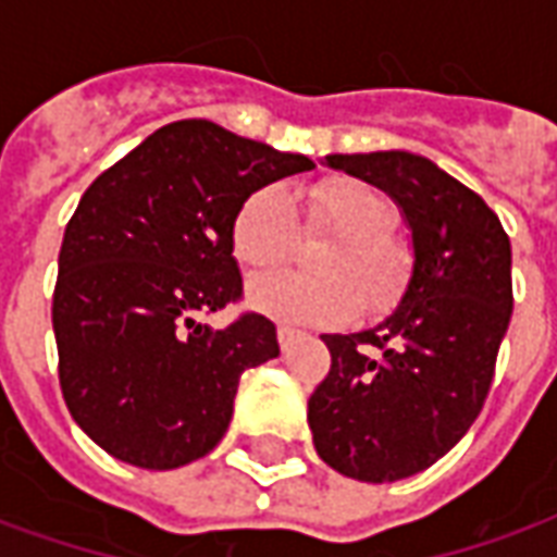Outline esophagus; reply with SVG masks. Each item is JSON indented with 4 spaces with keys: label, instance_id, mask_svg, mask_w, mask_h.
Masks as SVG:
<instances>
[{
    "label": "esophagus",
    "instance_id": "esophagus-1",
    "mask_svg": "<svg viewBox=\"0 0 557 557\" xmlns=\"http://www.w3.org/2000/svg\"><path fill=\"white\" fill-rule=\"evenodd\" d=\"M298 337H301V331H295V327H286V325L277 327V343L283 351H289Z\"/></svg>",
    "mask_w": 557,
    "mask_h": 557
}]
</instances>
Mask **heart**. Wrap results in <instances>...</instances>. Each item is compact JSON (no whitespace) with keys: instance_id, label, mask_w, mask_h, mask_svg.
<instances>
[{"instance_id":"b5f03b06","label":"heart","mask_w":557,"mask_h":557,"mask_svg":"<svg viewBox=\"0 0 557 557\" xmlns=\"http://www.w3.org/2000/svg\"><path fill=\"white\" fill-rule=\"evenodd\" d=\"M394 202L361 178H325L304 194V226L334 235L319 256V274H265L247 286V301L286 325H339L361 310L382 313L411 277V247L394 235ZM232 253L250 271L286 262L298 244V218L283 187H259L232 218Z\"/></svg>"}]
</instances>
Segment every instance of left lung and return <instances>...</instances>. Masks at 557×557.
Returning a JSON list of instances; mask_svg holds the SVG:
<instances>
[{"mask_svg": "<svg viewBox=\"0 0 557 557\" xmlns=\"http://www.w3.org/2000/svg\"><path fill=\"white\" fill-rule=\"evenodd\" d=\"M325 163L403 208L414 265L385 322L322 337L331 373L307 420L334 471L394 483L438 462L483 409L513 313L510 238L474 190L420 154H327Z\"/></svg>", "mask_w": 557, "mask_h": 557, "instance_id": "obj_1", "label": "left lung"}]
</instances>
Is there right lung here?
Wrapping results in <instances>:
<instances>
[{
  "label": "right lung",
  "mask_w": 557,
  "mask_h": 557,
  "mask_svg": "<svg viewBox=\"0 0 557 557\" xmlns=\"http://www.w3.org/2000/svg\"><path fill=\"white\" fill-rule=\"evenodd\" d=\"M304 154L172 122L101 172L67 220L53 331L59 385L79 430L139 468H178L230 430L244 370L277 358V327L244 313L232 218L265 184L313 170Z\"/></svg>",
  "instance_id": "add662e5"
}]
</instances>
